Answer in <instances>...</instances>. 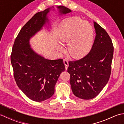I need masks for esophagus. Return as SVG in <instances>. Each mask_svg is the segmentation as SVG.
I'll list each match as a JSON object with an SVG mask.
<instances>
[{
  "mask_svg": "<svg viewBox=\"0 0 124 124\" xmlns=\"http://www.w3.org/2000/svg\"><path fill=\"white\" fill-rule=\"evenodd\" d=\"M63 62L64 64L65 65V69H67L68 67H69V63H68V61L67 59H63Z\"/></svg>",
  "mask_w": 124,
  "mask_h": 124,
  "instance_id": "obj_1",
  "label": "esophagus"
}]
</instances>
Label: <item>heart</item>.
Instances as JSON below:
<instances>
[{
    "mask_svg": "<svg viewBox=\"0 0 124 124\" xmlns=\"http://www.w3.org/2000/svg\"><path fill=\"white\" fill-rule=\"evenodd\" d=\"M60 41L68 44V52L73 58H79L90 51L93 42V30L89 23L78 17L67 20L64 23ZM59 51L62 48L59 47Z\"/></svg>",
    "mask_w": 124,
    "mask_h": 124,
    "instance_id": "obj_1",
    "label": "heart"
}]
</instances>
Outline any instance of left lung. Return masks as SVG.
Wrapping results in <instances>:
<instances>
[{
	"instance_id": "1",
	"label": "left lung",
	"mask_w": 124,
	"mask_h": 124,
	"mask_svg": "<svg viewBox=\"0 0 124 124\" xmlns=\"http://www.w3.org/2000/svg\"><path fill=\"white\" fill-rule=\"evenodd\" d=\"M96 36L90 52L81 59L69 62L68 72L73 93L90 100L98 95L108 82L111 70L114 46L109 35L94 22Z\"/></svg>"
}]
</instances>
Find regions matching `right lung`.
Masks as SVG:
<instances>
[{
    "label": "right lung",
    "mask_w": 124,
    "mask_h": 124,
    "mask_svg": "<svg viewBox=\"0 0 124 124\" xmlns=\"http://www.w3.org/2000/svg\"><path fill=\"white\" fill-rule=\"evenodd\" d=\"M61 14L71 10L64 6L57 7ZM50 8L37 13L23 26L13 45L10 61L16 83L26 96L36 102L45 101L54 93L55 86L65 70L63 60L46 59L31 48L30 39L48 22Z\"/></svg>",
    "instance_id": "right-lung-1"
}]
</instances>
